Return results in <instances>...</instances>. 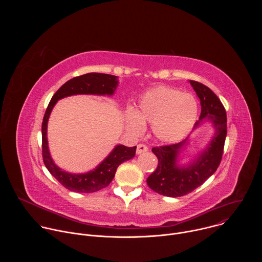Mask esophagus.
Wrapping results in <instances>:
<instances>
[{"instance_id": "obj_1", "label": "esophagus", "mask_w": 262, "mask_h": 262, "mask_svg": "<svg viewBox=\"0 0 262 262\" xmlns=\"http://www.w3.org/2000/svg\"><path fill=\"white\" fill-rule=\"evenodd\" d=\"M146 151H148V148H147L146 145H144V144H138L137 145V150H136L137 155H141V154H144Z\"/></svg>"}]
</instances>
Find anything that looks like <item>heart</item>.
<instances>
[{
  "mask_svg": "<svg viewBox=\"0 0 262 262\" xmlns=\"http://www.w3.org/2000/svg\"><path fill=\"white\" fill-rule=\"evenodd\" d=\"M197 115L198 103L192 94L158 87L140 97L136 112H127L126 122L136 134L143 132V122L150 123L159 140L173 143L190 133Z\"/></svg>",
  "mask_w": 262,
  "mask_h": 262,
  "instance_id": "b5f03b06",
  "label": "heart"
}]
</instances>
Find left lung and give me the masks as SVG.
I'll return each mask as SVG.
<instances>
[{"instance_id": "8db88e82", "label": "left lung", "mask_w": 262, "mask_h": 262, "mask_svg": "<svg viewBox=\"0 0 262 262\" xmlns=\"http://www.w3.org/2000/svg\"><path fill=\"white\" fill-rule=\"evenodd\" d=\"M189 82L201 103V115L194 129L209 122L214 135L202 150L183 165L180 164L181 155L191 143L190 137L176 144L152 148L159 165L147 178V184L158 194L173 198L191 193L215 172L222 160L227 136L226 111L217 96L205 85L195 81Z\"/></svg>"}]
</instances>
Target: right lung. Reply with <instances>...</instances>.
I'll return each mask as SVG.
<instances>
[{
	"label": "right lung",
	"mask_w": 262,
	"mask_h": 262,
	"mask_svg": "<svg viewBox=\"0 0 262 262\" xmlns=\"http://www.w3.org/2000/svg\"><path fill=\"white\" fill-rule=\"evenodd\" d=\"M118 77L105 73H86L81 77L67 81L52 97L42 121V157L47 169L67 190L77 193H94L110 184L113 180L120 164L132 160L136 155V148L116 145L108 156L94 169L86 173H71L62 170L52 159L48 142V122L52 111L58 100L79 94L112 96L118 86Z\"/></svg>",
	"instance_id": "right-lung-1"
}]
</instances>
